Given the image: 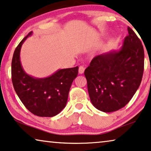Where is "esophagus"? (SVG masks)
Segmentation results:
<instances>
[{
	"mask_svg": "<svg viewBox=\"0 0 151 151\" xmlns=\"http://www.w3.org/2000/svg\"><path fill=\"white\" fill-rule=\"evenodd\" d=\"M84 70H85V68L84 67V66H80L79 67V70H78V71H79L80 74H82L83 73H84Z\"/></svg>",
	"mask_w": 151,
	"mask_h": 151,
	"instance_id": "1",
	"label": "esophagus"
}]
</instances>
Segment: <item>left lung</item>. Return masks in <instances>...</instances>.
<instances>
[{
	"instance_id": "8db88e82",
	"label": "left lung",
	"mask_w": 151,
	"mask_h": 151,
	"mask_svg": "<svg viewBox=\"0 0 151 151\" xmlns=\"http://www.w3.org/2000/svg\"><path fill=\"white\" fill-rule=\"evenodd\" d=\"M127 30L121 50L95 56L84 71L91 101L102 112L123 108L140 85L145 52L134 30L129 27Z\"/></svg>"
}]
</instances>
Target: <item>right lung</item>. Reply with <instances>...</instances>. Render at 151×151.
<instances>
[{
    "instance_id": "add662e5",
    "label": "right lung",
    "mask_w": 151,
    "mask_h": 151,
    "mask_svg": "<svg viewBox=\"0 0 151 151\" xmlns=\"http://www.w3.org/2000/svg\"><path fill=\"white\" fill-rule=\"evenodd\" d=\"M30 32L15 50L12 62V79L19 99L30 112L41 117H52L66 106L69 92L77 77L78 67L59 69L45 78H35L22 67L19 54L22 45L32 35Z\"/></svg>"
}]
</instances>
